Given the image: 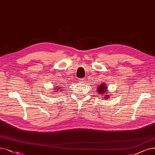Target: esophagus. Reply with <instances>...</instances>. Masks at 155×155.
<instances>
[{
    "label": "esophagus",
    "mask_w": 155,
    "mask_h": 155,
    "mask_svg": "<svg viewBox=\"0 0 155 155\" xmlns=\"http://www.w3.org/2000/svg\"><path fill=\"white\" fill-rule=\"evenodd\" d=\"M79 83H83L84 82V79L83 78V79H79Z\"/></svg>",
    "instance_id": "34e87169"
}]
</instances>
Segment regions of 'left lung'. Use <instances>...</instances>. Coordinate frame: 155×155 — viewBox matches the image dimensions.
<instances>
[{
    "label": "left lung",
    "instance_id": "1",
    "mask_svg": "<svg viewBox=\"0 0 155 155\" xmlns=\"http://www.w3.org/2000/svg\"><path fill=\"white\" fill-rule=\"evenodd\" d=\"M97 93L103 99H108L111 96L109 94L110 93L108 90V86L105 83H101L100 84L97 85Z\"/></svg>",
    "mask_w": 155,
    "mask_h": 155
}]
</instances>
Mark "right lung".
I'll return each instance as SVG.
<instances>
[{"instance_id": "add662e5", "label": "right lung", "mask_w": 155, "mask_h": 155, "mask_svg": "<svg viewBox=\"0 0 155 155\" xmlns=\"http://www.w3.org/2000/svg\"><path fill=\"white\" fill-rule=\"evenodd\" d=\"M64 86H61V85H59V84H57L56 86H54V88H53V90H54L53 92H55L54 94H59V93L60 91H63V88H64V87H63Z\"/></svg>"}]
</instances>
